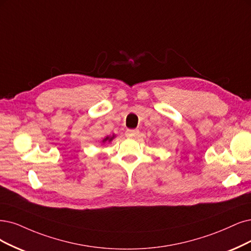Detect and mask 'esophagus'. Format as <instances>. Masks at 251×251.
Masks as SVG:
<instances>
[{
	"label": "esophagus",
	"instance_id": "34e87169",
	"mask_svg": "<svg viewBox=\"0 0 251 251\" xmlns=\"http://www.w3.org/2000/svg\"><path fill=\"white\" fill-rule=\"evenodd\" d=\"M138 133H140V131L137 130V129H128V130H126L125 134L127 137H136L138 135Z\"/></svg>",
	"mask_w": 251,
	"mask_h": 251
}]
</instances>
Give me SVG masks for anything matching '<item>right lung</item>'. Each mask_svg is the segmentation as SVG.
Returning <instances> with one entry per match:
<instances>
[{
    "mask_svg": "<svg viewBox=\"0 0 251 251\" xmlns=\"http://www.w3.org/2000/svg\"><path fill=\"white\" fill-rule=\"evenodd\" d=\"M115 137H116V134H113V135H107L106 137H104L103 140L101 141V143H102V144H105V143H110L111 141L114 140Z\"/></svg>",
    "mask_w": 251,
    "mask_h": 251,
    "instance_id": "add662e5",
    "label": "right lung"
}]
</instances>
